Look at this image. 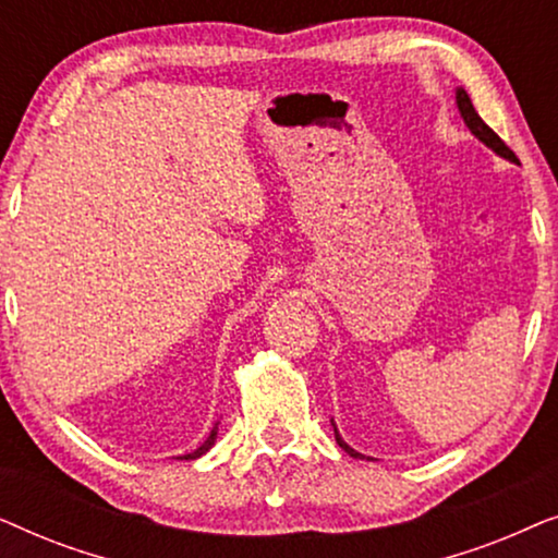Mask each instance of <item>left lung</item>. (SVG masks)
Returning a JSON list of instances; mask_svg holds the SVG:
<instances>
[{"mask_svg":"<svg viewBox=\"0 0 558 558\" xmlns=\"http://www.w3.org/2000/svg\"><path fill=\"white\" fill-rule=\"evenodd\" d=\"M457 106H460V113H462L464 124H468V126H470V132H472V134H475L480 142H485V144H487V147H490V149H495V151H498V155H500V157H506V159H510V162H518V157L513 155V149H510V147H508V144H506V142H502V140H500V136H498V134H495V132H493V129H490V126H487L483 119H480V113L475 111V106H472V101H470L468 90H462V88H460V90H457ZM332 426H335V424H332ZM335 441H338V445H340L342 449H345V452H348L350 457H363L361 452H355V449H350V447L345 445V441H342V437H340V434H338V429H335Z\"/></svg>","mask_w":558,"mask_h":558,"instance_id":"1","label":"left lung"}]
</instances>
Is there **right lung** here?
<instances>
[{"label": "right lung", "mask_w": 558, "mask_h": 558, "mask_svg": "<svg viewBox=\"0 0 558 558\" xmlns=\"http://www.w3.org/2000/svg\"><path fill=\"white\" fill-rule=\"evenodd\" d=\"M216 434H218V426H213L210 437H208V439H205V441H203V445L195 449V452H190V454H185V457H182V460H195V457H201V454H205V452H208V449L213 447V441H216Z\"/></svg>", "instance_id": "right-lung-1"}]
</instances>
